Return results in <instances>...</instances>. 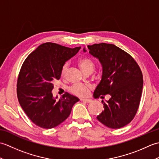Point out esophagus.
<instances>
[{"instance_id": "1", "label": "esophagus", "mask_w": 159, "mask_h": 159, "mask_svg": "<svg viewBox=\"0 0 159 159\" xmlns=\"http://www.w3.org/2000/svg\"><path fill=\"white\" fill-rule=\"evenodd\" d=\"M80 100L83 101V102H87V103L91 102L92 101L91 99H83V98H81V99H80Z\"/></svg>"}]
</instances>
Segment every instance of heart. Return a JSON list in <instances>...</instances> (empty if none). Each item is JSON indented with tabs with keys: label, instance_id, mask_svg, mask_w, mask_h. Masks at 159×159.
I'll return each instance as SVG.
<instances>
[{
	"label": "heart",
	"instance_id": "obj_1",
	"mask_svg": "<svg viewBox=\"0 0 159 159\" xmlns=\"http://www.w3.org/2000/svg\"><path fill=\"white\" fill-rule=\"evenodd\" d=\"M78 63H79V65L83 72L85 74L92 73L95 68V63L93 61L88 57H84L79 59ZM67 69H68V63H63L61 69V76L63 77L66 76ZM91 89H92V87L87 84H76V85H74L70 87L69 92L76 96L84 97L88 95Z\"/></svg>",
	"mask_w": 159,
	"mask_h": 159
}]
</instances>
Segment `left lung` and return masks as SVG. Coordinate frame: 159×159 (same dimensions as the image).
I'll list each match as a JSON object with an SVG mask.
<instances>
[{
  "label": "left lung",
  "mask_w": 159,
  "mask_h": 159,
  "mask_svg": "<svg viewBox=\"0 0 159 159\" xmlns=\"http://www.w3.org/2000/svg\"><path fill=\"white\" fill-rule=\"evenodd\" d=\"M87 47L102 66V79L93 95L96 98L111 96L106 102L102 101L104 109L97 119L110 128H122L133 120L139 109L143 83L141 70L132 56L114 44Z\"/></svg>",
  "instance_id": "8db88e82"
}]
</instances>
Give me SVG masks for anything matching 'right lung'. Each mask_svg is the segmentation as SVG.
Listing matches in <instances>:
<instances>
[{
    "instance_id": "right-lung-1",
    "label": "right lung",
    "mask_w": 159,
    "mask_h": 159,
    "mask_svg": "<svg viewBox=\"0 0 159 159\" xmlns=\"http://www.w3.org/2000/svg\"><path fill=\"white\" fill-rule=\"evenodd\" d=\"M80 49L46 42L24 61L17 81V96L26 116L37 126L46 129L58 126L69 117L73 105L79 100L66 92L57 101L52 90L54 82L60 79L63 63Z\"/></svg>"
}]
</instances>
